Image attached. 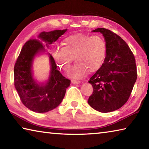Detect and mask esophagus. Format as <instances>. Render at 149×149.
<instances>
[{
    "label": "esophagus",
    "instance_id": "1",
    "mask_svg": "<svg viewBox=\"0 0 149 149\" xmlns=\"http://www.w3.org/2000/svg\"><path fill=\"white\" fill-rule=\"evenodd\" d=\"M72 83L73 84H80V81H77V80H72Z\"/></svg>",
    "mask_w": 149,
    "mask_h": 149
}]
</instances>
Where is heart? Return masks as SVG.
Here are the masks:
<instances>
[{"instance_id":"1","label":"heart","mask_w":149,"mask_h":149,"mask_svg":"<svg viewBox=\"0 0 149 149\" xmlns=\"http://www.w3.org/2000/svg\"><path fill=\"white\" fill-rule=\"evenodd\" d=\"M52 54L65 72L68 70L74 57L77 63L69 70L68 75L74 79H81L89 70L94 72L102 66L107 55V44L100 35H73L65 39L62 47L55 48Z\"/></svg>"}]
</instances>
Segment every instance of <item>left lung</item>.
<instances>
[{
  "instance_id": "1",
  "label": "left lung",
  "mask_w": 149,
  "mask_h": 149,
  "mask_svg": "<svg viewBox=\"0 0 149 149\" xmlns=\"http://www.w3.org/2000/svg\"><path fill=\"white\" fill-rule=\"evenodd\" d=\"M107 44V55L102 66L90 78L93 92L88 104L100 112L119 109L129 99L137 77L135 59L122 37L105 28H97Z\"/></svg>"
}]
</instances>
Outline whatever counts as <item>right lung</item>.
<instances>
[{"mask_svg":"<svg viewBox=\"0 0 149 149\" xmlns=\"http://www.w3.org/2000/svg\"><path fill=\"white\" fill-rule=\"evenodd\" d=\"M67 29L42 32L38 39H29L22 47L14 65V85L25 107L37 113L54 109L64 99L70 80L57 70L54 58L50 55L51 71L47 84H37L33 78L31 65L34 56L66 31Z\"/></svg>","mask_w":149,"mask_h":149,"instance_id":"1","label":"right lung"}]
</instances>
